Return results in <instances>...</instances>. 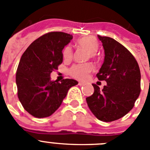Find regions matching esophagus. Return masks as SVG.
<instances>
[{
  "label": "esophagus",
  "mask_w": 150,
  "mask_h": 150,
  "mask_svg": "<svg viewBox=\"0 0 150 150\" xmlns=\"http://www.w3.org/2000/svg\"><path fill=\"white\" fill-rule=\"evenodd\" d=\"M78 85H79V86H84L85 83H83V82H79Z\"/></svg>",
  "instance_id": "1"
}]
</instances>
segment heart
I'll return each mask as SVG.
<instances>
[{
    "label": "heart",
    "instance_id": "obj_1",
    "mask_svg": "<svg viewBox=\"0 0 150 150\" xmlns=\"http://www.w3.org/2000/svg\"><path fill=\"white\" fill-rule=\"evenodd\" d=\"M77 45L79 47L83 49L87 52L90 58L93 59L99 48V43L97 40L91 37L83 38L77 40ZM63 59L67 62L70 61L73 57V50L71 46H65L63 50ZM92 71V66L90 64H74L70 69V74L72 76L80 80H85L89 76V74Z\"/></svg>",
    "mask_w": 150,
    "mask_h": 150
}]
</instances>
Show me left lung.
<instances>
[{
	"instance_id": "obj_1",
	"label": "left lung",
	"mask_w": 150,
	"mask_h": 150,
	"mask_svg": "<svg viewBox=\"0 0 150 150\" xmlns=\"http://www.w3.org/2000/svg\"><path fill=\"white\" fill-rule=\"evenodd\" d=\"M104 60L97 77L107 85L100 90L92 84L94 93L86 98L90 110L103 122L117 120L133 108L140 93V71L132 54L109 37H100Z\"/></svg>"
}]
</instances>
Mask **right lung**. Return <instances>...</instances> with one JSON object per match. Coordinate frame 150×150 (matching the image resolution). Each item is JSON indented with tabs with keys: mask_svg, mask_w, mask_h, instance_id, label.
Instances as JSON below:
<instances>
[{
	"mask_svg": "<svg viewBox=\"0 0 150 150\" xmlns=\"http://www.w3.org/2000/svg\"><path fill=\"white\" fill-rule=\"evenodd\" d=\"M73 39L71 34L50 32L34 40L22 55L16 76L18 98L30 115L37 118L51 116L65 98L73 79L59 83L50 74L63 62L62 50Z\"/></svg>",
	"mask_w": 150,
	"mask_h": 150,
	"instance_id": "right-lung-1",
	"label": "right lung"
}]
</instances>
